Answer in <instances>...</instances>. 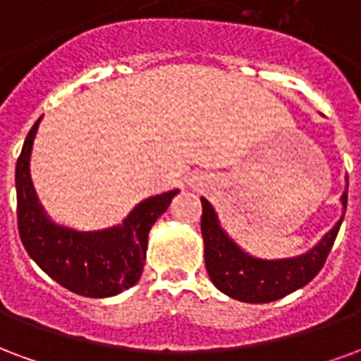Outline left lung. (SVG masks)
Here are the masks:
<instances>
[{
  "label": "left lung",
  "instance_id": "8db88e82",
  "mask_svg": "<svg viewBox=\"0 0 361 361\" xmlns=\"http://www.w3.org/2000/svg\"><path fill=\"white\" fill-rule=\"evenodd\" d=\"M348 186V184H346ZM348 192V188H346ZM341 196L344 212L348 196ZM344 213L335 227L306 254L285 259H262L246 254L223 231L217 213L206 198H202V236L206 269L212 283L227 296L248 304L273 302L306 286L317 275L335 244Z\"/></svg>",
  "mask_w": 361,
  "mask_h": 361
}]
</instances>
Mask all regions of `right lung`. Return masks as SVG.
<instances>
[{
  "label": "right lung",
  "instance_id": "right-lung-1",
  "mask_svg": "<svg viewBox=\"0 0 361 361\" xmlns=\"http://www.w3.org/2000/svg\"><path fill=\"white\" fill-rule=\"evenodd\" d=\"M42 117L26 136L17 159V223L23 246L42 271L86 298H107L138 283L144 269L149 228L167 212L178 190L144 200L121 225L102 231H75L49 219L30 178V152Z\"/></svg>",
  "mask_w": 361,
  "mask_h": 361
}]
</instances>
